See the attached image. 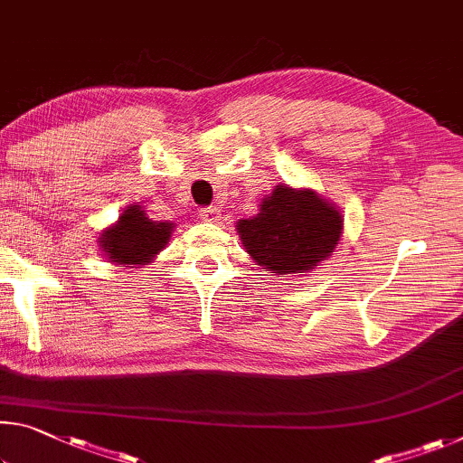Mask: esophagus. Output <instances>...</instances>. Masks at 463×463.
<instances>
[{"instance_id": "34e87169", "label": "esophagus", "mask_w": 463, "mask_h": 463, "mask_svg": "<svg viewBox=\"0 0 463 463\" xmlns=\"http://www.w3.org/2000/svg\"><path fill=\"white\" fill-rule=\"evenodd\" d=\"M200 216L203 220H208V222H218V220L222 218V216H220V208H216V205H208V208H202Z\"/></svg>"}]
</instances>
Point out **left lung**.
<instances>
[{"instance_id":"obj_1","label":"left lung","mask_w":463,"mask_h":463,"mask_svg":"<svg viewBox=\"0 0 463 463\" xmlns=\"http://www.w3.org/2000/svg\"><path fill=\"white\" fill-rule=\"evenodd\" d=\"M342 214L317 194L278 185L260 214L241 220L239 234L249 255L269 274H303L334 253Z\"/></svg>"}]
</instances>
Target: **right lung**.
Wrapping results in <instances>:
<instances>
[{
    "label": "right lung",
    "mask_w": 463,
    "mask_h": 463,
    "mask_svg": "<svg viewBox=\"0 0 463 463\" xmlns=\"http://www.w3.org/2000/svg\"><path fill=\"white\" fill-rule=\"evenodd\" d=\"M171 222H154L146 218L144 210L131 205L123 212L113 229L102 232L100 247L109 255V260L123 266H136V263H148L154 255L163 251L171 237Z\"/></svg>",
    "instance_id": "obj_1"
}]
</instances>
